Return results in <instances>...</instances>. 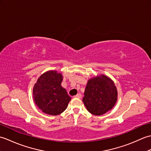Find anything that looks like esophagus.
Masks as SVG:
<instances>
[{"instance_id":"1","label":"esophagus","mask_w":151,"mask_h":151,"mask_svg":"<svg viewBox=\"0 0 151 151\" xmlns=\"http://www.w3.org/2000/svg\"><path fill=\"white\" fill-rule=\"evenodd\" d=\"M75 98H79V99H81V98L82 97V95H81V93H78L77 95H76L75 96Z\"/></svg>"}]
</instances>
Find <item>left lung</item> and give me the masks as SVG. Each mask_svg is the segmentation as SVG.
<instances>
[{
  "mask_svg": "<svg viewBox=\"0 0 151 151\" xmlns=\"http://www.w3.org/2000/svg\"><path fill=\"white\" fill-rule=\"evenodd\" d=\"M117 101V88L110 77L101 75L88 80L82 101L89 113L103 115L113 108Z\"/></svg>",
  "mask_w": 151,
  "mask_h": 151,
  "instance_id": "1",
  "label": "left lung"
}]
</instances>
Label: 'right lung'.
<instances>
[{"label":"right lung","instance_id":"right-lung-1","mask_svg":"<svg viewBox=\"0 0 151 151\" xmlns=\"http://www.w3.org/2000/svg\"><path fill=\"white\" fill-rule=\"evenodd\" d=\"M63 76L51 70L42 74L33 88L35 103L43 113L58 115L65 110L71 99L61 84Z\"/></svg>","mask_w":151,"mask_h":151}]
</instances>
